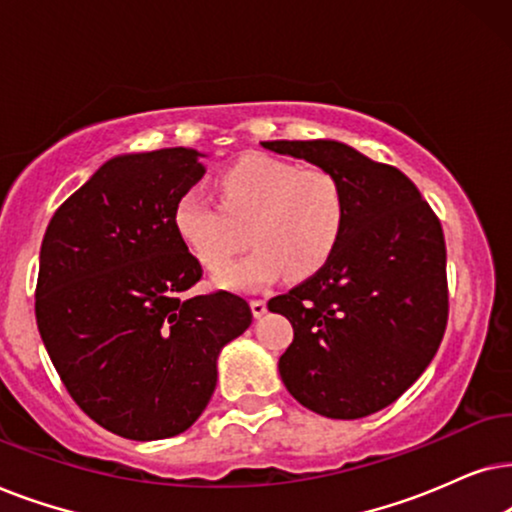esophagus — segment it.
Wrapping results in <instances>:
<instances>
[{"label": "esophagus", "instance_id": "34e87169", "mask_svg": "<svg viewBox=\"0 0 512 512\" xmlns=\"http://www.w3.org/2000/svg\"><path fill=\"white\" fill-rule=\"evenodd\" d=\"M250 311L255 318H262L267 313V302L264 299H250Z\"/></svg>", "mask_w": 512, "mask_h": 512}]
</instances>
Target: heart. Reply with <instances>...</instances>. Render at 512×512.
I'll return each mask as SVG.
<instances>
[{"label": "heart", "instance_id": "obj_1", "mask_svg": "<svg viewBox=\"0 0 512 512\" xmlns=\"http://www.w3.org/2000/svg\"><path fill=\"white\" fill-rule=\"evenodd\" d=\"M220 203L199 192L177 199V236L208 271H220L245 245L255 250L215 278L227 290H257L283 271L292 278L316 274L335 252L346 222L344 189L320 168L248 154L217 180Z\"/></svg>", "mask_w": 512, "mask_h": 512}]
</instances>
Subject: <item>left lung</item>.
I'll list each match as a JSON object with an SVG mask.
<instances>
[{
    "mask_svg": "<svg viewBox=\"0 0 512 512\" xmlns=\"http://www.w3.org/2000/svg\"><path fill=\"white\" fill-rule=\"evenodd\" d=\"M262 145L335 175L346 199L342 238L325 267L269 299V311L295 330L278 372L320 417H370L421 377L445 335L442 227L410 177L344 142Z\"/></svg>",
    "mask_w": 512,
    "mask_h": 512,
    "instance_id": "left-lung-1",
    "label": "left lung"
}]
</instances>
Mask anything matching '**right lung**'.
Returning a JSON list of instances; mask_svg holds the SVG:
<instances>
[{
  "mask_svg": "<svg viewBox=\"0 0 512 512\" xmlns=\"http://www.w3.org/2000/svg\"><path fill=\"white\" fill-rule=\"evenodd\" d=\"M192 147L119 154L51 217L39 250L37 327L81 410L128 440L185 433L206 410L217 358L252 323L245 299H185L201 264L175 203L201 175Z\"/></svg>",
  "mask_w": 512,
  "mask_h": 512,
  "instance_id": "obj_1",
  "label": "right lung"
}]
</instances>
